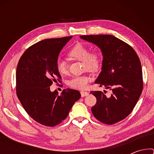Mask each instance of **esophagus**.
<instances>
[{
    "mask_svg": "<svg viewBox=\"0 0 154 154\" xmlns=\"http://www.w3.org/2000/svg\"><path fill=\"white\" fill-rule=\"evenodd\" d=\"M80 93H81V96H82V97H84V96H86L89 94V93L88 92H85V91H81Z\"/></svg>",
    "mask_w": 154,
    "mask_h": 154,
    "instance_id": "esophagus-1",
    "label": "esophagus"
}]
</instances>
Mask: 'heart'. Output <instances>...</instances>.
<instances>
[{"label":"heart","instance_id":"1","mask_svg":"<svg viewBox=\"0 0 154 154\" xmlns=\"http://www.w3.org/2000/svg\"><path fill=\"white\" fill-rule=\"evenodd\" d=\"M67 56L71 60L82 61L83 69L89 71H97L102 65L103 56L100 52L96 49L90 51L89 47L82 43H77L72 46L68 52ZM56 70L60 75H67L68 67L66 62L58 60L56 63ZM92 80V77L90 75L75 76L69 81L68 84L71 88L83 90L88 86Z\"/></svg>","mask_w":154,"mask_h":154}]
</instances>
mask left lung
<instances>
[{
  "label": "left lung",
  "instance_id": "obj_1",
  "mask_svg": "<svg viewBox=\"0 0 154 154\" xmlns=\"http://www.w3.org/2000/svg\"><path fill=\"white\" fill-rule=\"evenodd\" d=\"M82 39L97 45L102 51V71L95 83L112 91L106 96L101 91L90 93L96 98L92 107L94 116L111 125L126 118L133 110L143 88L141 64L134 49L110 35H82Z\"/></svg>",
  "mask_w": 154,
  "mask_h": 154
}]
</instances>
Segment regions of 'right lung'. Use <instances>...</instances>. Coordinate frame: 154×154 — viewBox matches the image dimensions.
<instances>
[{"label":"right lung","mask_w":154,"mask_h":154,"mask_svg":"<svg viewBox=\"0 0 154 154\" xmlns=\"http://www.w3.org/2000/svg\"><path fill=\"white\" fill-rule=\"evenodd\" d=\"M72 36L48 38L34 44L21 56L16 71V94L26 113L44 126L54 127L66 118L79 91L63 90L60 95L51 92L53 82H60L56 63L61 49Z\"/></svg>","instance_id":"obj_1"}]
</instances>
